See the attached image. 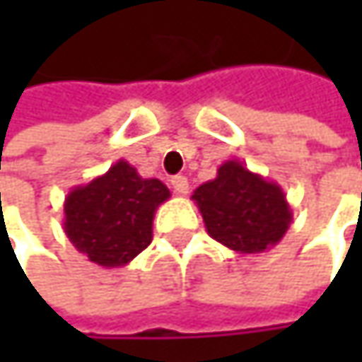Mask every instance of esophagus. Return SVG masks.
Returning a JSON list of instances; mask_svg holds the SVG:
<instances>
[{
  "label": "esophagus",
  "mask_w": 362,
  "mask_h": 362,
  "mask_svg": "<svg viewBox=\"0 0 362 362\" xmlns=\"http://www.w3.org/2000/svg\"><path fill=\"white\" fill-rule=\"evenodd\" d=\"M172 188L178 192V194H186L188 192V180L184 176H174L172 178Z\"/></svg>",
  "instance_id": "1"
}]
</instances>
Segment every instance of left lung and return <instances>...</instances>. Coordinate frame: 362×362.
<instances>
[{
    "label": "left lung",
    "instance_id": "1",
    "mask_svg": "<svg viewBox=\"0 0 362 362\" xmlns=\"http://www.w3.org/2000/svg\"><path fill=\"white\" fill-rule=\"evenodd\" d=\"M190 199L203 216L207 235L237 253L274 247L293 220L283 188L237 159L222 163L216 178L201 184Z\"/></svg>",
    "mask_w": 362,
    "mask_h": 362
}]
</instances>
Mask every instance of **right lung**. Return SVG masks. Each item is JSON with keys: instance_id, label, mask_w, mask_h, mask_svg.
<instances>
[{"instance_id": "1", "label": "right lung", "mask_w": 362, "mask_h": 362, "mask_svg": "<svg viewBox=\"0 0 362 362\" xmlns=\"http://www.w3.org/2000/svg\"><path fill=\"white\" fill-rule=\"evenodd\" d=\"M170 188L157 178H142L119 159L107 174L71 188L64 199V233L90 262L119 268L153 241V218Z\"/></svg>"}]
</instances>
